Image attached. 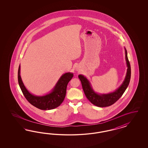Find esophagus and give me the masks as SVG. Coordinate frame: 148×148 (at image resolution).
I'll use <instances>...</instances> for the list:
<instances>
[{
  "instance_id": "1",
  "label": "esophagus",
  "mask_w": 148,
  "mask_h": 148,
  "mask_svg": "<svg viewBox=\"0 0 148 148\" xmlns=\"http://www.w3.org/2000/svg\"><path fill=\"white\" fill-rule=\"evenodd\" d=\"M75 70H76V71H79V69L78 68H76V69H75Z\"/></svg>"
}]
</instances>
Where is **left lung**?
<instances>
[{
    "label": "left lung",
    "instance_id": "left-lung-1",
    "mask_svg": "<svg viewBox=\"0 0 148 148\" xmlns=\"http://www.w3.org/2000/svg\"><path fill=\"white\" fill-rule=\"evenodd\" d=\"M124 49L125 53L126 63L127 68L126 76L121 85L114 91L108 93H98L93 90L90 81L86 76L82 74L79 75L78 77L80 80L82 87L86 98L94 105L100 108L107 107L112 105L121 97L128 87L131 78V67L127 58V51L125 47Z\"/></svg>",
    "mask_w": 148,
    "mask_h": 148
}]
</instances>
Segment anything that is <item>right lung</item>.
<instances>
[{
	"instance_id": "obj_1",
	"label": "right lung",
	"mask_w": 148,
	"mask_h": 148,
	"mask_svg": "<svg viewBox=\"0 0 148 148\" xmlns=\"http://www.w3.org/2000/svg\"><path fill=\"white\" fill-rule=\"evenodd\" d=\"M21 66L18 68V84L22 92L27 100L35 107L42 110H50L59 106L64 99L67 86L69 81L73 77V73L68 72L60 77L51 90L43 95H35L32 94L24 85L21 76Z\"/></svg>"
}]
</instances>
